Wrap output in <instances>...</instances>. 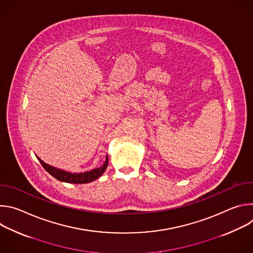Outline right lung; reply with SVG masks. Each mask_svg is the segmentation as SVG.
<instances>
[{"label":"right lung","mask_w":253,"mask_h":253,"mask_svg":"<svg viewBox=\"0 0 253 253\" xmlns=\"http://www.w3.org/2000/svg\"><path fill=\"white\" fill-rule=\"evenodd\" d=\"M40 163L42 164V166L46 169V171L48 173H50L53 177H55L56 179H58L59 181H63V182H67V183H75V184H82V183H89L94 181V180L98 179L106 170L107 166H108V156H106V160L104 162V164L98 168L92 169L90 171H86L83 173H71V172H67L58 168H55L47 163H45L44 161H42L39 157H38Z\"/></svg>","instance_id":"right-lung-1"}]
</instances>
